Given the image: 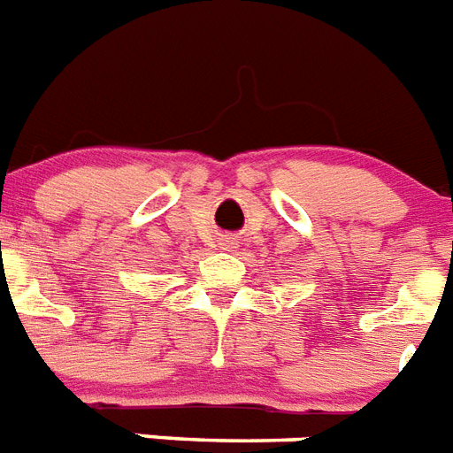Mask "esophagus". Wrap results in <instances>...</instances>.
<instances>
[{"mask_svg":"<svg viewBox=\"0 0 453 453\" xmlns=\"http://www.w3.org/2000/svg\"><path fill=\"white\" fill-rule=\"evenodd\" d=\"M226 245H231V242H226Z\"/></svg>","mask_w":453,"mask_h":453,"instance_id":"esophagus-1","label":"esophagus"}]
</instances>
